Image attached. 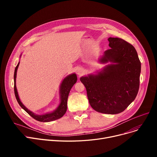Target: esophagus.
<instances>
[{
    "mask_svg": "<svg viewBox=\"0 0 157 157\" xmlns=\"http://www.w3.org/2000/svg\"><path fill=\"white\" fill-rule=\"evenodd\" d=\"M84 72H85V71H84V69L83 68H78L77 69V74H78L79 76L82 75V74L84 73Z\"/></svg>",
    "mask_w": 157,
    "mask_h": 157,
    "instance_id": "34e87169",
    "label": "esophagus"
}]
</instances>
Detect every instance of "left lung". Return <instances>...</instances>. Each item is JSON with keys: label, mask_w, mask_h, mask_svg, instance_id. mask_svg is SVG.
<instances>
[{"label": "left lung", "mask_w": 157, "mask_h": 157, "mask_svg": "<svg viewBox=\"0 0 157 157\" xmlns=\"http://www.w3.org/2000/svg\"><path fill=\"white\" fill-rule=\"evenodd\" d=\"M109 46L101 62L115 63L97 75L80 78L89 103L97 112L118 114L136 98L139 88L141 62L135 48L121 38L109 37Z\"/></svg>", "instance_id": "left-lung-1"}]
</instances>
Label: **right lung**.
Returning <instances> with one entry per match:
<instances>
[{
    "label": "right lung",
    "instance_id": "right-lung-1",
    "mask_svg": "<svg viewBox=\"0 0 157 157\" xmlns=\"http://www.w3.org/2000/svg\"><path fill=\"white\" fill-rule=\"evenodd\" d=\"M19 63L16 65V67L14 70V94L16 100H17L18 104L21 108L25 111L30 116H31L33 118L39 121H42V122H49L56 120L57 119H59L62 118L65 113L67 111V98L70 92V90L71 88L73 86V85L76 83L77 81V76L75 74H72L71 75H69L67 78H65L62 83L61 84L60 86V104L59 106L58 107V108L53 112L51 113H47L43 115H37L34 113H33L30 111H29L28 109H27L23 105V104L21 102L17 90H16V72H17V69L18 67Z\"/></svg>",
    "mask_w": 157,
    "mask_h": 157
}]
</instances>
